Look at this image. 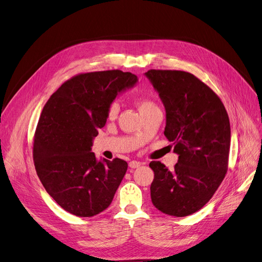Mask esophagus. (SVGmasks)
I'll list each match as a JSON object with an SVG mask.
<instances>
[{
	"label": "esophagus",
	"mask_w": 262,
	"mask_h": 262,
	"mask_svg": "<svg viewBox=\"0 0 262 262\" xmlns=\"http://www.w3.org/2000/svg\"><path fill=\"white\" fill-rule=\"evenodd\" d=\"M129 168H132V169H136V168H138V167H140L141 166V162H139V161H136V160H133V161H130L129 162Z\"/></svg>",
	"instance_id": "1"
}]
</instances>
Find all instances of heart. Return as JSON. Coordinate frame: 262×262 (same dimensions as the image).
<instances>
[{"label":"heart","instance_id":"b5f03b06","mask_svg":"<svg viewBox=\"0 0 262 262\" xmlns=\"http://www.w3.org/2000/svg\"><path fill=\"white\" fill-rule=\"evenodd\" d=\"M136 104H137V106H138L139 112L142 116L145 114H148V113H152V112H154V110L159 109L156 102L153 99L148 98V96H143V95L138 96V98L136 99ZM118 113H119L118 104L112 103L107 108V114H106L107 119L108 120L116 119L118 116Z\"/></svg>","mask_w":262,"mask_h":262}]
</instances>
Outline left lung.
Here are the masks:
<instances>
[{"instance_id":"1","label":"left lung","mask_w":262,"mask_h":262,"mask_svg":"<svg viewBox=\"0 0 262 262\" xmlns=\"http://www.w3.org/2000/svg\"><path fill=\"white\" fill-rule=\"evenodd\" d=\"M166 107L164 136L174 145L178 162L170 171L152 161L150 199L161 212L187 216L207 204L228 169L230 124L217 94L193 74L178 70H148Z\"/></svg>"}]
</instances>
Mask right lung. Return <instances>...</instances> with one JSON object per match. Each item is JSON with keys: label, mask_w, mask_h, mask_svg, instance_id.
I'll return each mask as SVG.
<instances>
[{"label": "right lung", "mask_w": 262, "mask_h": 262, "mask_svg": "<svg viewBox=\"0 0 262 262\" xmlns=\"http://www.w3.org/2000/svg\"><path fill=\"white\" fill-rule=\"evenodd\" d=\"M137 80L121 70L80 73L66 80L42 109L34 135L35 169L48 193L71 214L93 216L113 202L127 162L96 161L92 139L105 125L108 106Z\"/></svg>", "instance_id": "obj_1"}]
</instances>
